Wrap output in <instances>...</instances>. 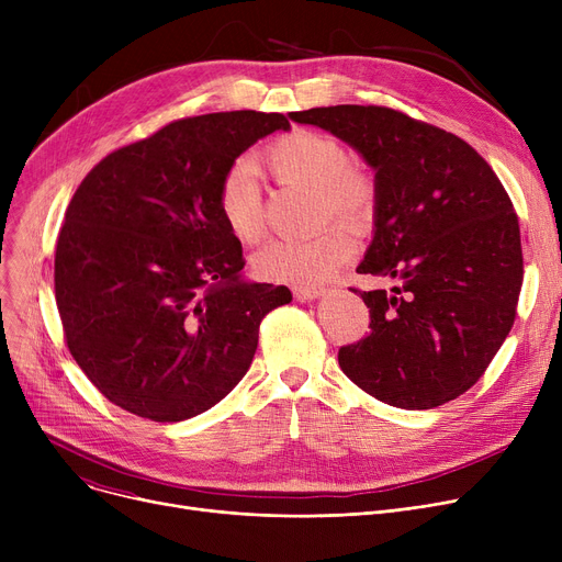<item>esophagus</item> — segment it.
Returning <instances> with one entry per match:
<instances>
[{
	"instance_id": "1",
	"label": "esophagus",
	"mask_w": 562,
	"mask_h": 562,
	"mask_svg": "<svg viewBox=\"0 0 562 562\" xmlns=\"http://www.w3.org/2000/svg\"><path fill=\"white\" fill-rule=\"evenodd\" d=\"M323 293H326V289H323V286H293V296H296L299 301H314V299H321L323 296Z\"/></svg>"
}]
</instances>
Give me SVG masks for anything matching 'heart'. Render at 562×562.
Listing matches in <instances>:
<instances>
[{"mask_svg":"<svg viewBox=\"0 0 562 562\" xmlns=\"http://www.w3.org/2000/svg\"><path fill=\"white\" fill-rule=\"evenodd\" d=\"M263 164L280 184L305 187L316 193L318 218H335L348 227L371 223L378 187L371 172L350 164L341 140L312 130H293L263 150ZM216 206L223 225L241 244H255L263 234V191L252 161L232 164L218 182ZM348 234L330 227L305 241L278 239L259 248L250 266L255 276L271 282L316 284L330 278L350 259Z\"/></svg>","mask_w":562,"mask_h":562,"instance_id":"b5f03b06","label":"heart"}]
</instances>
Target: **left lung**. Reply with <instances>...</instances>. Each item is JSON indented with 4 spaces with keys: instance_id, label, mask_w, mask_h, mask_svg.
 Here are the masks:
<instances>
[{
    "instance_id": "obj_1",
    "label": "left lung",
    "mask_w": 562,
    "mask_h": 562,
    "mask_svg": "<svg viewBox=\"0 0 562 562\" xmlns=\"http://www.w3.org/2000/svg\"><path fill=\"white\" fill-rule=\"evenodd\" d=\"M289 117L335 134L375 170L373 241L358 273L398 284L360 291L371 333L339 348L341 371L403 409L458 398L485 373L517 314L524 259L504 184L469 143L387 106Z\"/></svg>"
}]
</instances>
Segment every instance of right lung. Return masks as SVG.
I'll list each match as a JSON object with an SVG mask.
<instances>
[{"mask_svg":"<svg viewBox=\"0 0 562 562\" xmlns=\"http://www.w3.org/2000/svg\"><path fill=\"white\" fill-rule=\"evenodd\" d=\"M282 113L175 121L106 155L75 191L54 257L70 356L117 407L161 424L225 398L250 369L259 323L286 286L246 282L221 221L223 172Z\"/></svg>","mask_w":562,"mask_h":562,"instance_id":"1","label":"right lung"}]
</instances>
